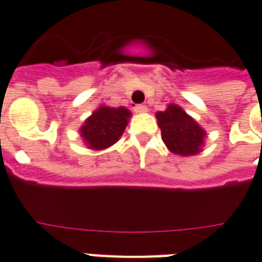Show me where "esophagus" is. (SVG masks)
Returning a JSON list of instances; mask_svg holds the SVG:
<instances>
[{
	"instance_id": "34e87169",
	"label": "esophagus",
	"mask_w": 262,
	"mask_h": 262,
	"mask_svg": "<svg viewBox=\"0 0 262 262\" xmlns=\"http://www.w3.org/2000/svg\"><path fill=\"white\" fill-rule=\"evenodd\" d=\"M133 111L136 112V114H146L147 106L143 105V104H137V105L133 106Z\"/></svg>"
}]
</instances>
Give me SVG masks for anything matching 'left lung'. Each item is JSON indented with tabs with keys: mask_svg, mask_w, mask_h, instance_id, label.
<instances>
[{
	"mask_svg": "<svg viewBox=\"0 0 262 262\" xmlns=\"http://www.w3.org/2000/svg\"><path fill=\"white\" fill-rule=\"evenodd\" d=\"M156 116L162 141L170 152L183 157L200 152L207 133L179 105L169 104L165 111L157 112Z\"/></svg>",
	"mask_w": 262,
	"mask_h": 262,
	"instance_id": "obj_1",
	"label": "left lung"
}]
</instances>
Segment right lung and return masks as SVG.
<instances>
[{
  "label": "right lung",
  "instance_id": "add662e5",
  "mask_svg": "<svg viewBox=\"0 0 262 262\" xmlns=\"http://www.w3.org/2000/svg\"><path fill=\"white\" fill-rule=\"evenodd\" d=\"M130 116V111L125 106L112 108L102 105L84 121L79 130L80 136L92 150L108 148L119 140Z\"/></svg>",
  "mask_w": 262,
  "mask_h": 262
}]
</instances>
